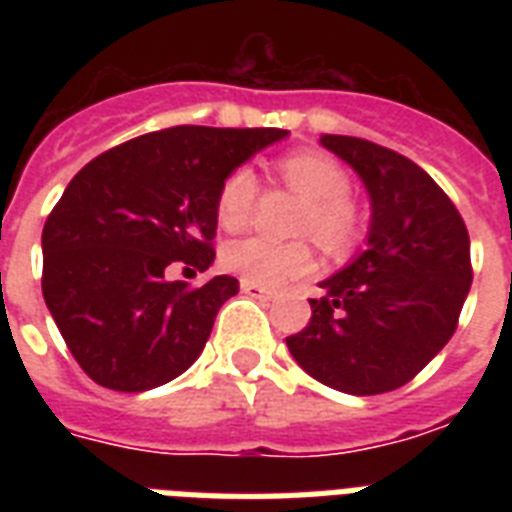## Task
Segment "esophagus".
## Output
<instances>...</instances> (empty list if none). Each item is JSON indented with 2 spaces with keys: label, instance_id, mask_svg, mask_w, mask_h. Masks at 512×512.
I'll return each mask as SVG.
<instances>
[{
  "label": "esophagus",
  "instance_id": "esophagus-1",
  "mask_svg": "<svg viewBox=\"0 0 512 512\" xmlns=\"http://www.w3.org/2000/svg\"><path fill=\"white\" fill-rule=\"evenodd\" d=\"M241 292L249 297H260V300H273V297H276V292H273V289L257 287V284H252V281H244V279H241Z\"/></svg>",
  "mask_w": 512,
  "mask_h": 512
}]
</instances>
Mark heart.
<instances>
[{
  "label": "heart",
  "instance_id": "heart-1",
  "mask_svg": "<svg viewBox=\"0 0 512 512\" xmlns=\"http://www.w3.org/2000/svg\"><path fill=\"white\" fill-rule=\"evenodd\" d=\"M281 180L303 199L295 231L311 233L321 247L345 252L361 231V217L348 199L350 180L335 159L324 154H292L281 159ZM257 201V177L249 167H239L225 177L217 193V220L228 231L249 223ZM223 265L257 287H279L313 271V249L305 239L276 241L265 236L236 239L223 247Z\"/></svg>",
  "mask_w": 512,
  "mask_h": 512
}]
</instances>
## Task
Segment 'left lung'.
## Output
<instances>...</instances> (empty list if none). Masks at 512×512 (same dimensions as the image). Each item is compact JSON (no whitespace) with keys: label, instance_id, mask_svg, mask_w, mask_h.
I'll use <instances>...</instances> for the list:
<instances>
[{"label":"left lung","instance_id":"obj_1","mask_svg":"<svg viewBox=\"0 0 512 512\" xmlns=\"http://www.w3.org/2000/svg\"><path fill=\"white\" fill-rule=\"evenodd\" d=\"M319 143L361 177L372 223L364 252L321 281L308 327L287 348L313 380L377 396L420 374L454 335L473 281L470 236L452 199L412 159L348 135Z\"/></svg>","mask_w":512,"mask_h":512}]
</instances>
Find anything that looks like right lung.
<instances>
[{"instance_id":"obj_1","label":"right lung","mask_w":512,"mask_h":512,"mask_svg":"<svg viewBox=\"0 0 512 512\" xmlns=\"http://www.w3.org/2000/svg\"><path fill=\"white\" fill-rule=\"evenodd\" d=\"M287 135L183 124L127 140L76 172L44 223L42 292L87 377L143 393L199 358L239 281L215 276L191 289L167 271H207L220 185Z\"/></svg>"}]
</instances>
